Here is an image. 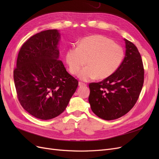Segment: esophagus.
Here are the masks:
<instances>
[{"label":"esophagus","instance_id":"1","mask_svg":"<svg viewBox=\"0 0 159 159\" xmlns=\"http://www.w3.org/2000/svg\"><path fill=\"white\" fill-rule=\"evenodd\" d=\"M79 86H86L87 85V84H85V83H83V82H81V81H79Z\"/></svg>","mask_w":159,"mask_h":159}]
</instances>
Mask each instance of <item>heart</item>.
I'll return each mask as SVG.
<instances>
[{"instance_id":"obj_1","label":"heart","mask_w":159,"mask_h":159,"mask_svg":"<svg viewBox=\"0 0 159 159\" xmlns=\"http://www.w3.org/2000/svg\"><path fill=\"white\" fill-rule=\"evenodd\" d=\"M123 57V48L102 35L83 38L78 47L71 48L66 54V63L73 75L78 73L86 61L88 66L78 74L79 78L84 81L108 78L118 69Z\"/></svg>"}]
</instances>
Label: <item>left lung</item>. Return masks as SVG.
<instances>
[{"label":"left lung","instance_id":"1","mask_svg":"<svg viewBox=\"0 0 159 159\" xmlns=\"http://www.w3.org/2000/svg\"><path fill=\"white\" fill-rule=\"evenodd\" d=\"M125 41V56L114 73L98 83H90L89 103L92 111L104 120H113L131 110L144 83L141 56L133 43Z\"/></svg>","mask_w":159,"mask_h":159}]
</instances>
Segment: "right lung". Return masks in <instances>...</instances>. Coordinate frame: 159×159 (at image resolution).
I'll return each instance as SVG.
<instances>
[{
	"mask_svg": "<svg viewBox=\"0 0 159 159\" xmlns=\"http://www.w3.org/2000/svg\"><path fill=\"white\" fill-rule=\"evenodd\" d=\"M60 38L55 29L30 37L19 51L14 70L19 102L28 113L42 120L63 113L78 85L58 60Z\"/></svg>",
	"mask_w": 159,
	"mask_h": 159,
	"instance_id": "add662e5",
	"label": "right lung"
}]
</instances>
